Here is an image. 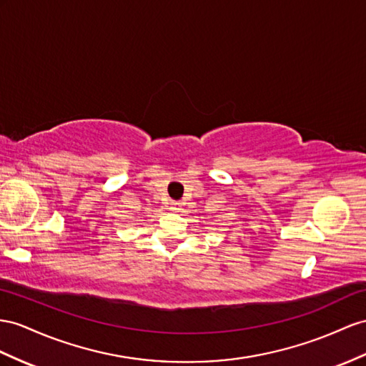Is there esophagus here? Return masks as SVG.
Masks as SVG:
<instances>
[{"mask_svg":"<svg viewBox=\"0 0 366 366\" xmlns=\"http://www.w3.org/2000/svg\"><path fill=\"white\" fill-rule=\"evenodd\" d=\"M179 202H176V201H173V202H170V210H173V212H176V210H179Z\"/></svg>","mask_w":366,"mask_h":366,"instance_id":"obj_1","label":"esophagus"}]
</instances>
